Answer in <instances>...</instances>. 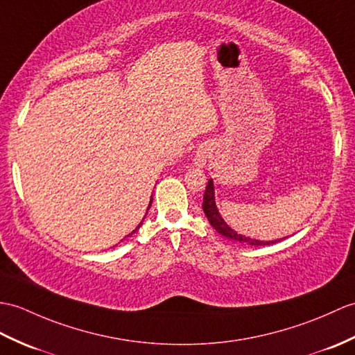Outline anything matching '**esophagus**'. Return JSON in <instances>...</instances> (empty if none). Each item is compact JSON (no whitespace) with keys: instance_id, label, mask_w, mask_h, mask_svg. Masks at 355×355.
Here are the masks:
<instances>
[{"instance_id":"obj_1","label":"esophagus","mask_w":355,"mask_h":355,"mask_svg":"<svg viewBox=\"0 0 355 355\" xmlns=\"http://www.w3.org/2000/svg\"><path fill=\"white\" fill-rule=\"evenodd\" d=\"M210 154H211L210 145L205 144V145H201L200 148H198V150L195 151V157H193L195 166L204 168L205 163H207V160H209V157H210Z\"/></svg>"}]
</instances>
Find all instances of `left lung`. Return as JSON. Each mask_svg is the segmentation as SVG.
<instances>
[{
    "instance_id": "left-lung-1",
    "label": "left lung",
    "mask_w": 355,
    "mask_h": 355,
    "mask_svg": "<svg viewBox=\"0 0 355 355\" xmlns=\"http://www.w3.org/2000/svg\"><path fill=\"white\" fill-rule=\"evenodd\" d=\"M202 210L205 213V216H207L210 225L215 228L219 234H222V236L227 237V239H232V241H236V242L254 245V246L270 245V243H275L277 242V241H272V242L255 241V239L245 237L242 234H237L234 230L230 228L224 222V219L220 218L219 211L216 209V204H215V189H213V180H209L207 186H205V192H204V198H202Z\"/></svg>"
}]
</instances>
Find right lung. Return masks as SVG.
Instances as JSON below:
<instances>
[{"label": "right lung", "mask_w": 355, "mask_h": 355, "mask_svg": "<svg viewBox=\"0 0 355 355\" xmlns=\"http://www.w3.org/2000/svg\"><path fill=\"white\" fill-rule=\"evenodd\" d=\"M140 225H142V222H140V224H139V225H137V228H139V227H140ZM137 228H136V230H135V232H137ZM135 232H133V233H135ZM133 233H131V234H133ZM128 236H130V234H128Z\"/></svg>", "instance_id": "obj_1"}]
</instances>
